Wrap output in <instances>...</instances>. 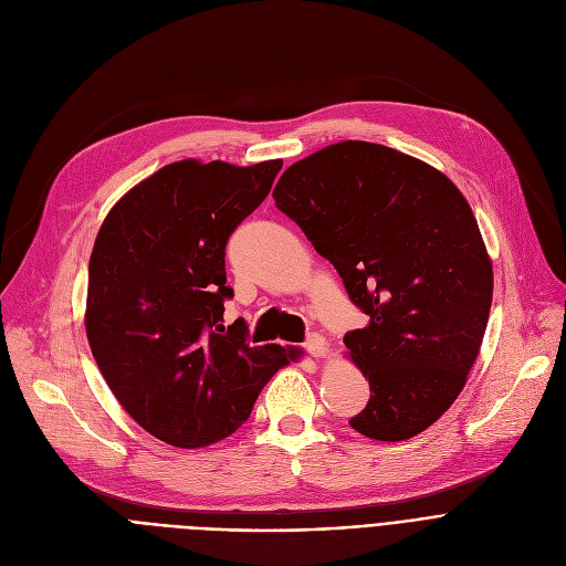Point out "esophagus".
I'll list each match as a JSON object with an SVG mask.
<instances>
[{"label":"esophagus","instance_id":"obj_1","mask_svg":"<svg viewBox=\"0 0 566 566\" xmlns=\"http://www.w3.org/2000/svg\"><path fill=\"white\" fill-rule=\"evenodd\" d=\"M305 348L316 360L328 355V342H325V337H321V335H310V339L305 342Z\"/></svg>","mask_w":566,"mask_h":566}]
</instances>
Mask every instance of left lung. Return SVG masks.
Wrapping results in <instances>:
<instances>
[{"instance_id": "8db88e82", "label": "left lung", "mask_w": 566, "mask_h": 566, "mask_svg": "<svg viewBox=\"0 0 566 566\" xmlns=\"http://www.w3.org/2000/svg\"><path fill=\"white\" fill-rule=\"evenodd\" d=\"M273 199L369 316L344 337L371 390L348 424L422 433L465 388L489 323L493 263L470 203L436 167L360 139L293 163Z\"/></svg>"}]
</instances>
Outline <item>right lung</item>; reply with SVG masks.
<instances>
[{
  "mask_svg": "<svg viewBox=\"0 0 566 566\" xmlns=\"http://www.w3.org/2000/svg\"><path fill=\"white\" fill-rule=\"evenodd\" d=\"M282 160L165 165L118 199L88 259L84 328L130 418L174 448L231 436L298 348L224 328V245L273 188Z\"/></svg>",
  "mask_w": 566,
  "mask_h": 566,
  "instance_id": "right-lung-1",
  "label": "right lung"
}]
</instances>
